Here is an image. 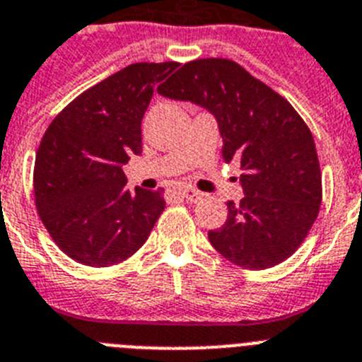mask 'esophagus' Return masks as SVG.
I'll use <instances>...</instances> for the list:
<instances>
[{
    "mask_svg": "<svg viewBox=\"0 0 362 362\" xmlns=\"http://www.w3.org/2000/svg\"><path fill=\"white\" fill-rule=\"evenodd\" d=\"M178 194H180L182 200L191 202V204H193V202L202 200V197H204V193H200V191H197V189H191V187L182 189V191H180V193H178Z\"/></svg>",
    "mask_w": 362,
    "mask_h": 362,
    "instance_id": "esophagus-1",
    "label": "esophagus"
}]
</instances>
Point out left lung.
Masks as SVG:
<instances>
[{
	"label": "left lung",
	"instance_id": "1",
	"mask_svg": "<svg viewBox=\"0 0 362 362\" xmlns=\"http://www.w3.org/2000/svg\"><path fill=\"white\" fill-rule=\"evenodd\" d=\"M158 93L191 100L218 120L226 162L240 160L245 197L209 230L223 258L263 270L291 258L314 226L323 185L314 136L292 104L230 59L185 63Z\"/></svg>",
	"mask_w": 362,
	"mask_h": 362
}]
</instances>
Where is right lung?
<instances>
[{"label": "right lung", "instance_id": "obj_1", "mask_svg": "<svg viewBox=\"0 0 362 362\" xmlns=\"http://www.w3.org/2000/svg\"><path fill=\"white\" fill-rule=\"evenodd\" d=\"M177 66L129 64L76 97L45 132L34 165L35 207L55 245L77 263L128 259L164 211V189L129 193L122 165L141 155L153 90Z\"/></svg>", "mask_w": 362, "mask_h": 362}]
</instances>
